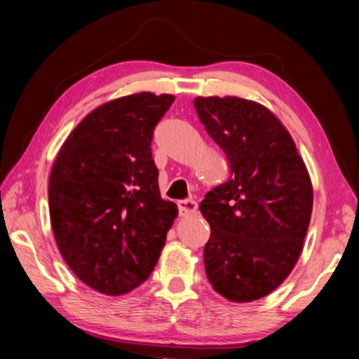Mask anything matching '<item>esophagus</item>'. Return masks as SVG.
Masks as SVG:
<instances>
[{
    "mask_svg": "<svg viewBox=\"0 0 359 359\" xmlns=\"http://www.w3.org/2000/svg\"><path fill=\"white\" fill-rule=\"evenodd\" d=\"M177 206H179V214L182 215V217H189V215H193L198 209V204L193 200L179 201Z\"/></svg>",
    "mask_w": 359,
    "mask_h": 359,
    "instance_id": "obj_1",
    "label": "esophagus"
}]
</instances>
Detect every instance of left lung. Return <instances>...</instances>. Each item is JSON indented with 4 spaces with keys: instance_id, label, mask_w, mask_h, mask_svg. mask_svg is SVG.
<instances>
[{
    "instance_id": "obj_1",
    "label": "left lung",
    "mask_w": 359,
    "mask_h": 359,
    "mask_svg": "<svg viewBox=\"0 0 359 359\" xmlns=\"http://www.w3.org/2000/svg\"><path fill=\"white\" fill-rule=\"evenodd\" d=\"M193 104L230 168V179L200 204L210 225L208 280L230 302H254L275 291L302 254L313 209L309 169L289 130L259 102L212 95Z\"/></svg>"
}]
</instances>
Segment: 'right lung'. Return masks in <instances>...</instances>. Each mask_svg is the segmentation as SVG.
Instances as JSON below:
<instances>
[{
	"instance_id": "obj_1",
	"label": "right lung",
	"mask_w": 359,
	"mask_h": 359,
	"mask_svg": "<svg viewBox=\"0 0 359 359\" xmlns=\"http://www.w3.org/2000/svg\"><path fill=\"white\" fill-rule=\"evenodd\" d=\"M174 99L139 93L97 107L72 130L50 170L57 248L100 294H128L150 276L179 214L159 195L150 149Z\"/></svg>"
}]
</instances>
